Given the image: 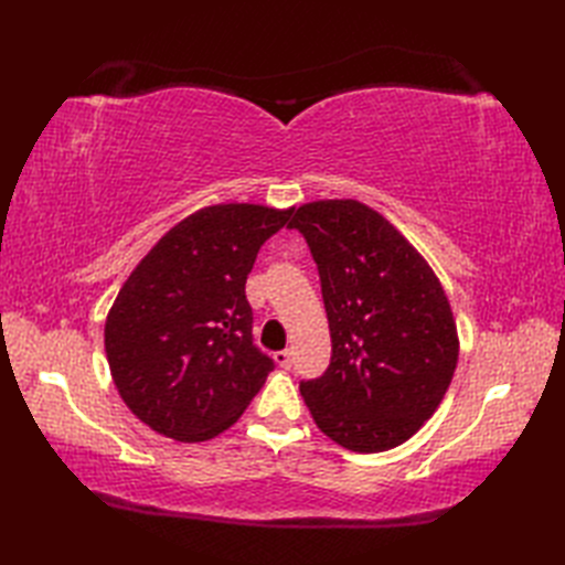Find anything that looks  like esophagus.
Wrapping results in <instances>:
<instances>
[{
  "instance_id": "obj_1",
  "label": "esophagus",
  "mask_w": 565,
  "mask_h": 565,
  "mask_svg": "<svg viewBox=\"0 0 565 565\" xmlns=\"http://www.w3.org/2000/svg\"><path fill=\"white\" fill-rule=\"evenodd\" d=\"M273 361H276L280 367H289V365H292V353H289L287 349H282V351H276V353H273Z\"/></svg>"
}]
</instances>
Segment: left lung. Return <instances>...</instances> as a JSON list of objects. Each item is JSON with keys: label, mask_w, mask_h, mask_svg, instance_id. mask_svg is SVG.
<instances>
[{"label": "left lung", "mask_w": 565, "mask_h": 565, "mask_svg": "<svg viewBox=\"0 0 565 565\" xmlns=\"http://www.w3.org/2000/svg\"><path fill=\"white\" fill-rule=\"evenodd\" d=\"M328 311L332 358L301 382L318 429L353 452L413 438L452 382L459 337L446 289L424 256L358 200H316L295 212Z\"/></svg>", "instance_id": "1"}]
</instances>
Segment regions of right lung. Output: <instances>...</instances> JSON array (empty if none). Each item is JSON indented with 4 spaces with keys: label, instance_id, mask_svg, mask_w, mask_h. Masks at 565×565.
<instances>
[{
    "label": "right lung",
    "instance_id": "add662e5",
    "mask_svg": "<svg viewBox=\"0 0 565 565\" xmlns=\"http://www.w3.org/2000/svg\"><path fill=\"white\" fill-rule=\"evenodd\" d=\"M292 207L226 202L169 228L119 289L106 318L113 382L152 431L200 443L226 431L273 361L252 344L245 282Z\"/></svg>",
    "mask_w": 565,
    "mask_h": 565
}]
</instances>
